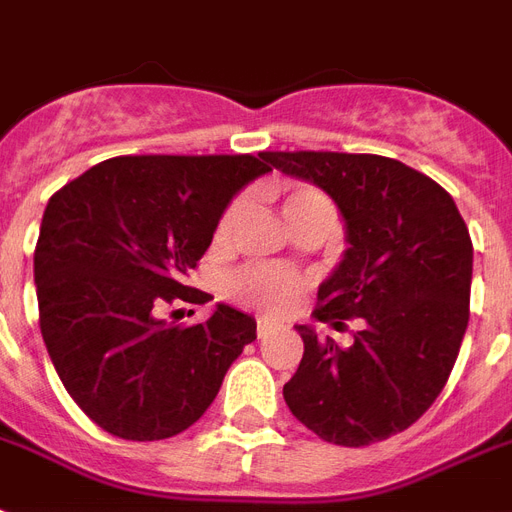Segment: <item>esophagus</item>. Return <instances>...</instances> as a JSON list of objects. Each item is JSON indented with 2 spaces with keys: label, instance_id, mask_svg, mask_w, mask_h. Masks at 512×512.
<instances>
[{
  "label": "esophagus",
  "instance_id": "obj_1",
  "mask_svg": "<svg viewBox=\"0 0 512 512\" xmlns=\"http://www.w3.org/2000/svg\"><path fill=\"white\" fill-rule=\"evenodd\" d=\"M271 322H268V319H260V322H257V338H263L265 333H268V330H271Z\"/></svg>",
  "mask_w": 512,
  "mask_h": 512
}]
</instances>
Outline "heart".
Listing matches in <instances>:
<instances>
[{
	"instance_id": "1",
	"label": "heart",
	"mask_w": 512,
	"mask_h": 512,
	"mask_svg": "<svg viewBox=\"0 0 512 512\" xmlns=\"http://www.w3.org/2000/svg\"><path fill=\"white\" fill-rule=\"evenodd\" d=\"M319 206H327V201L314 187H287V190H282V212L290 222V228L303 214L311 212V209H319ZM236 214H239V204H230L222 212L217 230H214L217 244L230 239L233 225H236ZM228 292L241 303L260 308L265 314H284L303 295V279L292 271H282V268H257V265H252V268H241V271L230 276Z\"/></svg>"
}]
</instances>
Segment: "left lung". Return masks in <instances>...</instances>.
I'll use <instances>...</instances> for the list:
<instances>
[{
    "instance_id": "left-lung-1",
    "label": "left lung",
    "mask_w": 512,
    "mask_h": 512,
    "mask_svg": "<svg viewBox=\"0 0 512 512\" xmlns=\"http://www.w3.org/2000/svg\"><path fill=\"white\" fill-rule=\"evenodd\" d=\"M341 209L349 247L319 284L314 317L360 319L351 346L298 325L303 360L284 384L292 416L335 446L403 432L443 392L470 319L473 241L454 198L384 155L260 152Z\"/></svg>"
}]
</instances>
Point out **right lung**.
Masks as SVG:
<instances>
[{
    "mask_svg": "<svg viewBox=\"0 0 512 512\" xmlns=\"http://www.w3.org/2000/svg\"><path fill=\"white\" fill-rule=\"evenodd\" d=\"M260 155H123L48 201L34 249L39 330L61 384L123 440H163L204 416L255 319L217 303L201 325L161 308L206 303L187 276Z\"/></svg>",
    "mask_w": 512,
    "mask_h": 512,
    "instance_id": "right-lung-1",
    "label": "right lung"
}]
</instances>
